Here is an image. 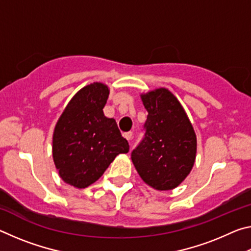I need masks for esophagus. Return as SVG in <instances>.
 <instances>
[{"instance_id": "obj_1", "label": "esophagus", "mask_w": 251, "mask_h": 251, "mask_svg": "<svg viewBox=\"0 0 251 251\" xmlns=\"http://www.w3.org/2000/svg\"><path fill=\"white\" fill-rule=\"evenodd\" d=\"M123 136H124V137L127 139V141H130L131 136H133V133H131V131H127V133L123 134Z\"/></svg>"}]
</instances>
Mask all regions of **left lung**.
Here are the masks:
<instances>
[{"instance_id":"1","label":"left lung","mask_w":251,"mask_h":251,"mask_svg":"<svg viewBox=\"0 0 251 251\" xmlns=\"http://www.w3.org/2000/svg\"><path fill=\"white\" fill-rule=\"evenodd\" d=\"M148 115L145 137L131 152L138 175L156 190L179 186L194 167L197 137L184 107L167 88L141 94Z\"/></svg>"}]
</instances>
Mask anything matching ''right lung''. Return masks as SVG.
<instances>
[{
    "mask_svg": "<svg viewBox=\"0 0 251 251\" xmlns=\"http://www.w3.org/2000/svg\"><path fill=\"white\" fill-rule=\"evenodd\" d=\"M109 88L94 82L76 93L53 133V160L66 184L82 189L94 184L117 155L129 151L114 118L104 115Z\"/></svg>",
    "mask_w": 251,
    "mask_h": 251,
    "instance_id": "obj_1",
    "label": "right lung"
}]
</instances>
